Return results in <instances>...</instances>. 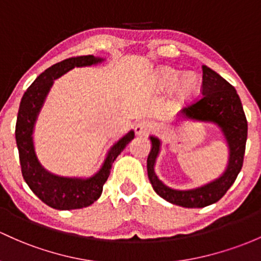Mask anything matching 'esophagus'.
Instances as JSON below:
<instances>
[{"instance_id": "34e87169", "label": "esophagus", "mask_w": 261, "mask_h": 261, "mask_svg": "<svg viewBox=\"0 0 261 261\" xmlns=\"http://www.w3.org/2000/svg\"><path fill=\"white\" fill-rule=\"evenodd\" d=\"M150 130H152V124L149 122H147V120H142V122L137 123L136 127H134V132L139 137L147 136Z\"/></svg>"}]
</instances>
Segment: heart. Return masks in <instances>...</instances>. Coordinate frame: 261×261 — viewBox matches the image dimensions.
<instances>
[{
	"label": "heart",
	"mask_w": 261,
	"mask_h": 261,
	"mask_svg": "<svg viewBox=\"0 0 261 261\" xmlns=\"http://www.w3.org/2000/svg\"><path fill=\"white\" fill-rule=\"evenodd\" d=\"M176 87V99L179 103L193 102L199 96L201 89L200 78L197 74H186L172 67H164L156 72L154 78V89L165 93Z\"/></svg>",
	"instance_id": "obj_1"
}]
</instances>
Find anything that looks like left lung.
<instances>
[{
	"instance_id": "left-lung-1",
	"label": "left lung",
	"mask_w": 261,
	"mask_h": 261,
	"mask_svg": "<svg viewBox=\"0 0 261 261\" xmlns=\"http://www.w3.org/2000/svg\"><path fill=\"white\" fill-rule=\"evenodd\" d=\"M203 97L194 105L184 108L176 116L174 123L180 120L213 123L223 133L228 145V164L223 174L204 186L193 189L179 190L168 187L155 174L156 158L161 153L162 142L150 136L149 155L147 159L148 178L154 192L169 203L183 208H204L217 203L228 192L242 170L245 153L248 122L237 91L221 75L203 66Z\"/></svg>"
}]
</instances>
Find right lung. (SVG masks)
Listing matches in <instances>:
<instances>
[{
    "instance_id": "obj_1",
    "label": "right lung",
    "mask_w": 261,
    "mask_h": 261,
    "mask_svg": "<svg viewBox=\"0 0 261 261\" xmlns=\"http://www.w3.org/2000/svg\"><path fill=\"white\" fill-rule=\"evenodd\" d=\"M105 58L96 56H81L53 64L41 73L24 92L19 103L16 123V143L23 179L33 193L43 203L58 210H72L89 206L100 197L113 162L134 138L129 130L111 148L102 167L88 178L62 176L53 174L41 164L35 149L33 132L43 103L51 91L55 80L62 77L74 67H89L102 63Z\"/></svg>"
}]
</instances>
